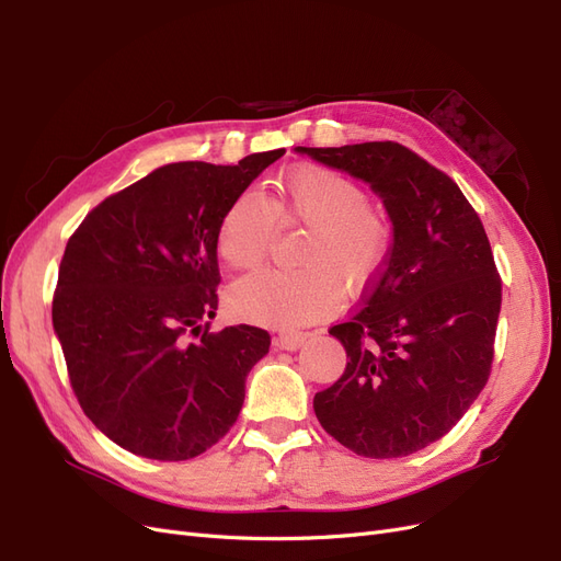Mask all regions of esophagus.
I'll return each mask as SVG.
<instances>
[{
    "mask_svg": "<svg viewBox=\"0 0 561 561\" xmlns=\"http://www.w3.org/2000/svg\"><path fill=\"white\" fill-rule=\"evenodd\" d=\"M304 342H307V334L304 332H280L276 336V346L283 351H297Z\"/></svg>",
    "mask_w": 561,
    "mask_h": 561,
    "instance_id": "obj_1",
    "label": "esophagus"
}]
</instances>
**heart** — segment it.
I'll list each match as a JSON object with an SVG mask.
<instances>
[{
	"mask_svg": "<svg viewBox=\"0 0 561 561\" xmlns=\"http://www.w3.org/2000/svg\"><path fill=\"white\" fill-rule=\"evenodd\" d=\"M276 222L311 229L299 271H274L236 283L229 304L236 316L278 330L304 328L339 309L344 283L363 290L379 276L390 231L381 210L365 203L351 178L322 165L287 173L264 198L241 194L217 227V254L233 271L260 268L276 239Z\"/></svg>",
	"mask_w": 561,
	"mask_h": 561,
	"instance_id": "1",
	"label": "heart"
}]
</instances>
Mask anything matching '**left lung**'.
<instances>
[{
  "label": "left lung",
  "instance_id": "left-lung-1",
  "mask_svg": "<svg viewBox=\"0 0 561 561\" xmlns=\"http://www.w3.org/2000/svg\"><path fill=\"white\" fill-rule=\"evenodd\" d=\"M295 151L367 182L393 225L363 307L330 330L348 363L313 412L358 456H410L447 435L489 379L501 278L484 227L449 175L398 142Z\"/></svg>",
  "mask_w": 561,
  "mask_h": 561
}]
</instances>
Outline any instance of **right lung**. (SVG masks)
<instances>
[{
	"label": "right lung",
	"instance_id": "right-lung-1",
	"mask_svg": "<svg viewBox=\"0 0 561 561\" xmlns=\"http://www.w3.org/2000/svg\"><path fill=\"white\" fill-rule=\"evenodd\" d=\"M283 154L161 165L100 203L67 241L54 330L83 414L130 454L186 461L239 419L271 336L252 325L210 332L215 239L225 210Z\"/></svg>",
	"mask_w": 561,
	"mask_h": 561
}]
</instances>
